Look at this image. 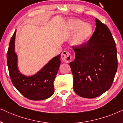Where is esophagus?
Instances as JSON below:
<instances>
[{"mask_svg": "<svg viewBox=\"0 0 123 123\" xmlns=\"http://www.w3.org/2000/svg\"><path fill=\"white\" fill-rule=\"evenodd\" d=\"M61 58V60L63 62L69 63L71 60V55L69 52L65 50L62 53Z\"/></svg>", "mask_w": 123, "mask_h": 123, "instance_id": "esophagus-1", "label": "esophagus"}]
</instances>
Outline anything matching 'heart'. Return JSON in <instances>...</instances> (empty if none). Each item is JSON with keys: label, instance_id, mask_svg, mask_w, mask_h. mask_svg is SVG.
Returning a JSON list of instances; mask_svg holds the SVG:
<instances>
[{"label": "heart", "instance_id": "1", "mask_svg": "<svg viewBox=\"0 0 123 123\" xmlns=\"http://www.w3.org/2000/svg\"><path fill=\"white\" fill-rule=\"evenodd\" d=\"M67 29L73 35L70 40V43L73 46H80L85 44L91 37L93 28L91 24L85 23L79 18L69 20L67 23Z\"/></svg>", "mask_w": 123, "mask_h": 123}]
</instances>
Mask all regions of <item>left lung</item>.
Returning <instances> with one entry per match:
<instances>
[{
	"label": "left lung",
	"mask_w": 123,
	"mask_h": 123,
	"mask_svg": "<svg viewBox=\"0 0 123 123\" xmlns=\"http://www.w3.org/2000/svg\"><path fill=\"white\" fill-rule=\"evenodd\" d=\"M96 28L88 43L73 46L75 60L70 62L73 89L78 95L94 98L106 92L117 71L115 42L107 25L95 18Z\"/></svg>",
	"instance_id": "left-lung-1"
}]
</instances>
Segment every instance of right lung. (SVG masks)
Segmentation results:
<instances>
[{"mask_svg": "<svg viewBox=\"0 0 123 123\" xmlns=\"http://www.w3.org/2000/svg\"><path fill=\"white\" fill-rule=\"evenodd\" d=\"M16 30L11 38L7 52V66L13 86L23 96L32 100L46 99L54 92L53 82L61 64L60 54L49 61L42 69L32 75H25L18 68L15 52Z\"/></svg>", "mask_w": 123, "mask_h": 123, "instance_id": "add662e5", "label": "right lung"}]
</instances>
